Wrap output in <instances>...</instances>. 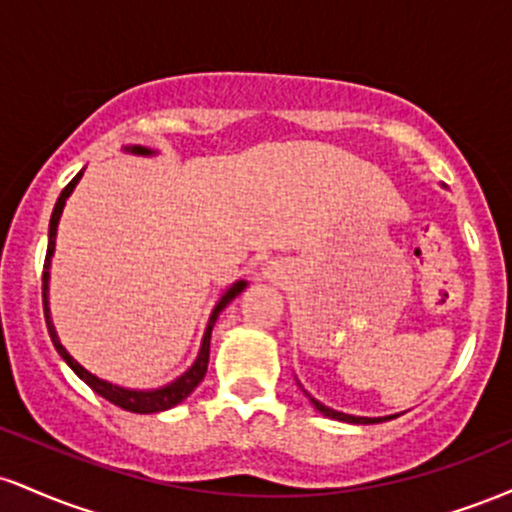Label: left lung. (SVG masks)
Wrapping results in <instances>:
<instances>
[{
	"label": "left lung",
	"instance_id": "left-lung-1",
	"mask_svg": "<svg viewBox=\"0 0 512 512\" xmlns=\"http://www.w3.org/2000/svg\"><path fill=\"white\" fill-rule=\"evenodd\" d=\"M305 392V390H303ZM305 397L313 402V407L320 411V414H325L327 419H337V421H346V424H380V421H387V419H395V416H383V419H370V416H354V414H344V411H334L330 407H325L322 402H317L315 397H310L308 392H305Z\"/></svg>",
	"mask_w": 512,
	"mask_h": 512
}]
</instances>
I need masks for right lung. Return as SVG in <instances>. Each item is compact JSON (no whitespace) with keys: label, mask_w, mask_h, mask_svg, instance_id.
Listing matches in <instances>:
<instances>
[{"label":"right lung","mask_w":512,"mask_h":512,"mask_svg":"<svg viewBox=\"0 0 512 512\" xmlns=\"http://www.w3.org/2000/svg\"><path fill=\"white\" fill-rule=\"evenodd\" d=\"M125 151L129 154H137V156H154L156 151L146 149V146H125ZM81 175H84V170H79V173L74 175V180L69 182L67 187L62 190V195L57 197V204L55 209H52V216H50V233H48V255H45V272H43V310H45V322H48V332H50V339L52 344H55L57 354L64 358V363H67L69 368L74 370L76 375H79L84 383L91 387L96 395H101L103 399H108V402H113L115 407L125 409V411H132V414H156V411H166L170 407H175V404H180L182 399H187L192 395V390L202 383L204 380V373H207V366H209V342H211V330H214L216 325V317L221 315V310L226 308L228 303L233 301V298L240 296V291L248 286V281H236L233 286H228L226 291L221 293V298L216 301L214 310H211L209 315V322H207V330H204V337H202V346H199V354L195 358V363H192L190 368L185 370V373L180 375V378H175L173 383L158 387V390H127V387H120V385H113L108 383V380H101L98 375L88 373V370L81 366L76 358L69 354L67 349H64L60 337H57V330L55 325H52V317H50V301H48V291H50V262H52V252H55V236H57V223H60V216H62V209L64 204H67V197L72 195L74 187L79 185Z\"/></svg>","instance_id":"1"}]
</instances>
